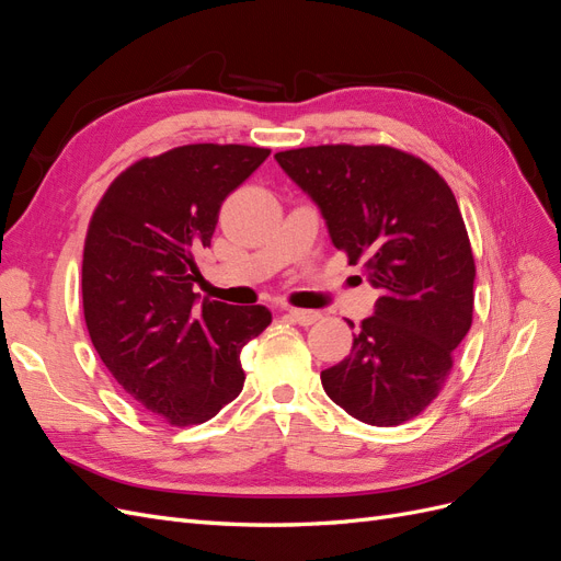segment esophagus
Listing matches in <instances>:
<instances>
[{
    "instance_id": "34e87169",
    "label": "esophagus",
    "mask_w": 561,
    "mask_h": 561,
    "mask_svg": "<svg viewBox=\"0 0 561 561\" xmlns=\"http://www.w3.org/2000/svg\"><path fill=\"white\" fill-rule=\"evenodd\" d=\"M285 313H287V318H293L297 325H301V328H309V325H313V322L320 320V313L309 311V309H285Z\"/></svg>"
}]
</instances>
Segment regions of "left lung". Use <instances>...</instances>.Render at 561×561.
Instances as JSON below:
<instances>
[{"label": "left lung", "mask_w": 561, "mask_h": 561, "mask_svg": "<svg viewBox=\"0 0 561 561\" xmlns=\"http://www.w3.org/2000/svg\"><path fill=\"white\" fill-rule=\"evenodd\" d=\"M276 161L381 293L348 358L320 371L322 388L353 419L400 426L443 390L472 322L474 260L458 203L426 161L386 145L304 147Z\"/></svg>", "instance_id": "left-lung-1"}]
</instances>
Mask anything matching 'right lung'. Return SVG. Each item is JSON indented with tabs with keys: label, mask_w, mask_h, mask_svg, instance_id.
Wrapping results in <instances>:
<instances>
[{
	"label": "right lung",
	"mask_w": 561,
	"mask_h": 561,
	"mask_svg": "<svg viewBox=\"0 0 561 561\" xmlns=\"http://www.w3.org/2000/svg\"><path fill=\"white\" fill-rule=\"evenodd\" d=\"M271 154L245 145H184L118 175L89 225L83 318L100 360L145 410L173 426L213 419L243 390L241 348L266 307L194 293L222 201Z\"/></svg>",
	"instance_id": "right-lung-1"
}]
</instances>
